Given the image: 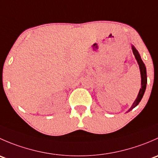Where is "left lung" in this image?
<instances>
[{"label":"left lung","instance_id":"left-lung-1","mask_svg":"<svg viewBox=\"0 0 158 158\" xmlns=\"http://www.w3.org/2000/svg\"><path fill=\"white\" fill-rule=\"evenodd\" d=\"M132 51H133V53L134 55H135V59H136L137 62H138V65H139L140 72H141V88L140 89L139 93H138V97H137V98L135 99V102L133 103V105L131 106V109L128 110V111H130L131 110L133 109L134 108H135L138 104H139L141 98H142L143 95H144V92H145L146 85H147V72H146L145 65H144V63H143L142 60H141L138 50L134 47V46H132Z\"/></svg>","mask_w":158,"mask_h":158}]
</instances>
